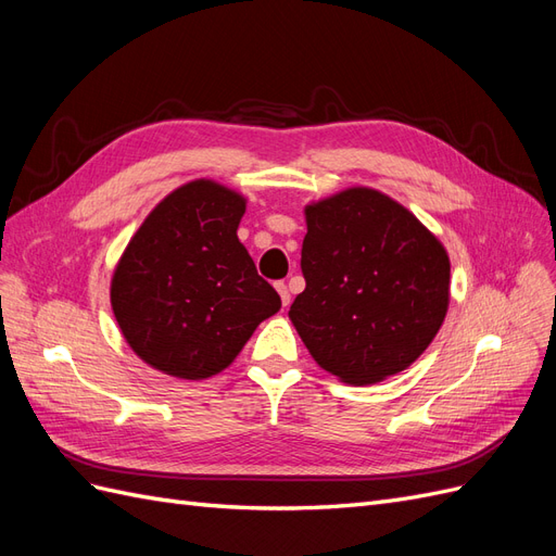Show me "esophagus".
<instances>
[{"label":"esophagus","mask_w":556,"mask_h":556,"mask_svg":"<svg viewBox=\"0 0 556 556\" xmlns=\"http://www.w3.org/2000/svg\"><path fill=\"white\" fill-rule=\"evenodd\" d=\"M276 290H278V294H280L282 306L288 308V306H290V301H292V296H290V290H288V285H285V282H276Z\"/></svg>","instance_id":"1"}]
</instances>
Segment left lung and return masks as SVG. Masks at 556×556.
<instances>
[{
	"mask_svg": "<svg viewBox=\"0 0 556 556\" xmlns=\"http://www.w3.org/2000/svg\"><path fill=\"white\" fill-rule=\"evenodd\" d=\"M290 319L319 368L348 384L396 376L422 355L450 306L445 245L396 199L352 185L306 204Z\"/></svg>",
	"mask_w": 556,
	"mask_h": 556,
	"instance_id": "1",
	"label": "left lung"
}]
</instances>
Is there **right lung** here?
I'll return each instance as SVG.
<instances>
[{"label":"right lung","instance_id":"add662e5","mask_svg":"<svg viewBox=\"0 0 556 556\" xmlns=\"http://www.w3.org/2000/svg\"><path fill=\"white\" fill-rule=\"evenodd\" d=\"M248 199L194 178L146 215L111 276V308L134 355L155 371L204 380L239 357L280 311L237 229Z\"/></svg>","mask_w":556,"mask_h":556}]
</instances>
